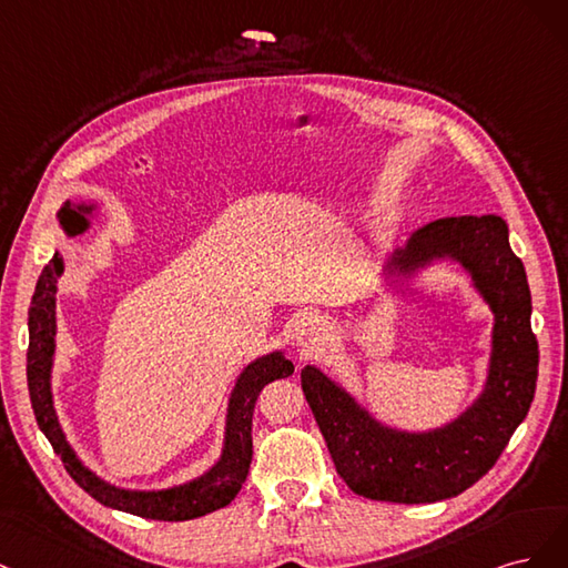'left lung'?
<instances>
[{
    "label": "left lung",
    "mask_w": 568,
    "mask_h": 568,
    "mask_svg": "<svg viewBox=\"0 0 568 568\" xmlns=\"http://www.w3.org/2000/svg\"><path fill=\"white\" fill-rule=\"evenodd\" d=\"M453 257L471 271L496 314L490 373L481 398L444 429L404 434L377 425L321 371H302V389L337 474L354 493L387 503H436L460 496L496 465L536 394L538 339L521 260L496 214L444 216L413 233L396 266L413 271Z\"/></svg>",
    "instance_id": "obj_1"
}]
</instances>
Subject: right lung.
<instances>
[{"instance_id":"1","label":"right lung","mask_w":568,"mask_h":568,"mask_svg":"<svg viewBox=\"0 0 568 568\" xmlns=\"http://www.w3.org/2000/svg\"><path fill=\"white\" fill-rule=\"evenodd\" d=\"M70 216H75L84 226V219L72 212L63 210V226ZM63 271V262L59 254L44 266L42 276L34 287L32 304L28 311V389L34 417L38 425L49 438V444L57 453L68 474L80 488H84L91 498L99 500L105 507H113L120 511H130V515L143 519H158V521H186L210 515L214 509L226 507L241 490L243 481L247 479V469L252 463V415L257 396L268 382L281 379L295 373L292 365L281 352L268 354L260 361L250 363L245 373L237 379L235 389L231 394L229 404V425H226V448L222 460L212 467L205 477H200L186 486L170 488V490H122L115 486H108L101 481L97 474H91L87 467L72 453L65 436L59 427L57 413L51 404V356H53V335H57V316H53V306H57V281Z\"/></svg>"}]
</instances>
